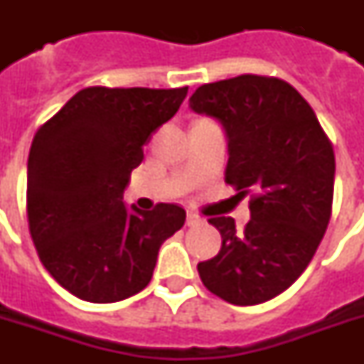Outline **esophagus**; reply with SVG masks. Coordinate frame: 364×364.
Returning a JSON list of instances; mask_svg holds the SVG:
<instances>
[{"mask_svg":"<svg viewBox=\"0 0 364 364\" xmlns=\"http://www.w3.org/2000/svg\"><path fill=\"white\" fill-rule=\"evenodd\" d=\"M202 221L200 219L198 213H194V211H187V227H194V225H198Z\"/></svg>","mask_w":364,"mask_h":364,"instance_id":"esophagus-1","label":"esophagus"}]
</instances>
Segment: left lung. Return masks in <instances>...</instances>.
Listing matches in <instances>:
<instances>
[{
  "mask_svg": "<svg viewBox=\"0 0 364 364\" xmlns=\"http://www.w3.org/2000/svg\"><path fill=\"white\" fill-rule=\"evenodd\" d=\"M188 107L215 119L228 139L225 181L251 194L243 230L211 217L221 251L198 262L202 283L230 304L253 306L289 289L327 230L334 151L296 88L276 77L240 75L196 88Z\"/></svg>",
  "mask_w": 364,
  "mask_h": 364,
  "instance_id": "left-lung-1",
  "label": "left lung"
}]
</instances>
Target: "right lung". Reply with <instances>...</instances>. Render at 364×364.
Segmentation results:
<instances>
[{
	"instance_id": "add662e5",
	"label": "right lung",
	"mask_w": 364,
	"mask_h": 364,
	"mask_svg": "<svg viewBox=\"0 0 364 364\" xmlns=\"http://www.w3.org/2000/svg\"><path fill=\"white\" fill-rule=\"evenodd\" d=\"M188 87H90L37 130L28 156V223L47 272L77 299L109 304L147 287L160 245L185 210L122 202L143 145L176 115Z\"/></svg>"
}]
</instances>
